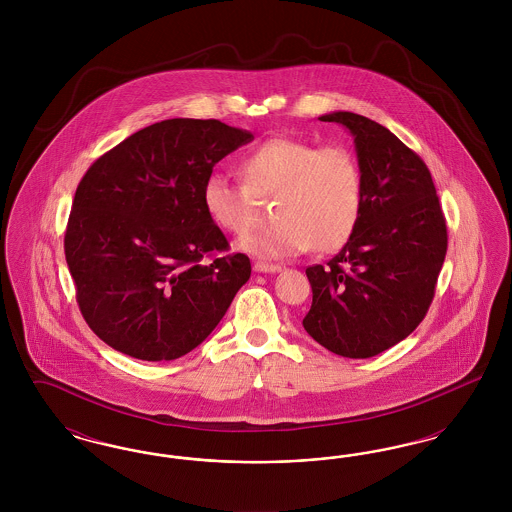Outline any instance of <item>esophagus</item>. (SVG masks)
<instances>
[{
  "mask_svg": "<svg viewBox=\"0 0 512 512\" xmlns=\"http://www.w3.org/2000/svg\"><path fill=\"white\" fill-rule=\"evenodd\" d=\"M253 270L255 272H280L282 267L280 265H272V263H265V261H255L253 263Z\"/></svg>",
  "mask_w": 512,
  "mask_h": 512,
  "instance_id": "1",
  "label": "esophagus"
}]
</instances>
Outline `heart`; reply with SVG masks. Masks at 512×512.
I'll list each match as a JSON object with an SVG mask.
<instances>
[{"label":"heart","instance_id":"obj_1","mask_svg":"<svg viewBox=\"0 0 512 512\" xmlns=\"http://www.w3.org/2000/svg\"><path fill=\"white\" fill-rule=\"evenodd\" d=\"M244 182L213 172L203 184V207L228 234L253 224L259 199H272L274 222L247 234L238 247L259 257H292L311 245L318 253L340 249L355 232L365 203V178L347 146H315L272 138L247 153Z\"/></svg>","mask_w":512,"mask_h":512}]
</instances>
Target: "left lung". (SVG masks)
<instances>
[{
	"instance_id": "obj_1",
	"label": "left lung",
	"mask_w": 512,
	"mask_h": 512,
	"mask_svg": "<svg viewBox=\"0 0 512 512\" xmlns=\"http://www.w3.org/2000/svg\"><path fill=\"white\" fill-rule=\"evenodd\" d=\"M355 138L365 203L355 232L326 267H309L303 328L328 351L368 359L426 317L447 253V226L426 163L378 122L349 111L318 117Z\"/></svg>"
}]
</instances>
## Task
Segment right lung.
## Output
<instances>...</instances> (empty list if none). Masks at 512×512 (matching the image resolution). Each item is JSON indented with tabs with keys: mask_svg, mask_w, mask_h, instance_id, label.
<instances>
[{
	"mask_svg": "<svg viewBox=\"0 0 512 512\" xmlns=\"http://www.w3.org/2000/svg\"><path fill=\"white\" fill-rule=\"evenodd\" d=\"M251 140L217 119H169L128 136L82 176L65 257L99 340L159 363L215 330L251 263L244 253L222 255L230 245L203 207V184Z\"/></svg>",
	"mask_w": 512,
	"mask_h": 512,
	"instance_id": "obj_1",
	"label": "right lung"
}]
</instances>
